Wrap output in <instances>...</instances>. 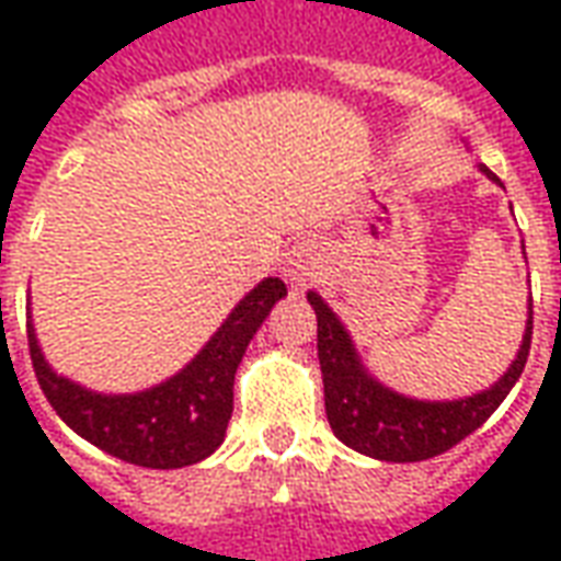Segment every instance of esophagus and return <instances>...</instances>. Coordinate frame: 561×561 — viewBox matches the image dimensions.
<instances>
[{"label":"esophagus","instance_id":"1","mask_svg":"<svg viewBox=\"0 0 561 561\" xmlns=\"http://www.w3.org/2000/svg\"><path fill=\"white\" fill-rule=\"evenodd\" d=\"M318 273H321V245L316 240H300L288 252L285 279L291 282V288H306L318 279Z\"/></svg>","mask_w":561,"mask_h":561}]
</instances>
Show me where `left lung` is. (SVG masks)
Returning a JSON list of instances; mask_svg holds the SVG:
<instances>
[{
	"label": "left lung",
	"instance_id": "left-lung-1",
	"mask_svg": "<svg viewBox=\"0 0 561 561\" xmlns=\"http://www.w3.org/2000/svg\"><path fill=\"white\" fill-rule=\"evenodd\" d=\"M481 171L495 180L483 164ZM306 297L318 318V360L324 378V409H328L330 430L342 445L385 462H421L459 445L502 405L511 388L517 385V378L523 376V366L529 357L531 304L523 345L514 364L507 366V373L493 388L466 400H409L369 376L354 352L352 336L345 333L340 318L333 316V309L316 291H309Z\"/></svg>",
	"mask_w": 561,
	"mask_h": 561
}]
</instances>
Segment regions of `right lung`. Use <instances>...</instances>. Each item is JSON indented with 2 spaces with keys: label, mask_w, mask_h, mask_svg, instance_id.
I'll return each instance as SVG.
<instances>
[{
  "label": "right lung",
  "mask_w": 561,
  "mask_h": 561,
  "mask_svg": "<svg viewBox=\"0 0 561 561\" xmlns=\"http://www.w3.org/2000/svg\"><path fill=\"white\" fill-rule=\"evenodd\" d=\"M288 294L282 279H264L225 318L213 340L176 376L140 393H95L56 376L44 360L35 328L26 324L32 369L54 412L90 445L144 469H183L207 459L225 442L233 412V373L270 309Z\"/></svg>",
  "instance_id": "right-lung-1"
}]
</instances>
